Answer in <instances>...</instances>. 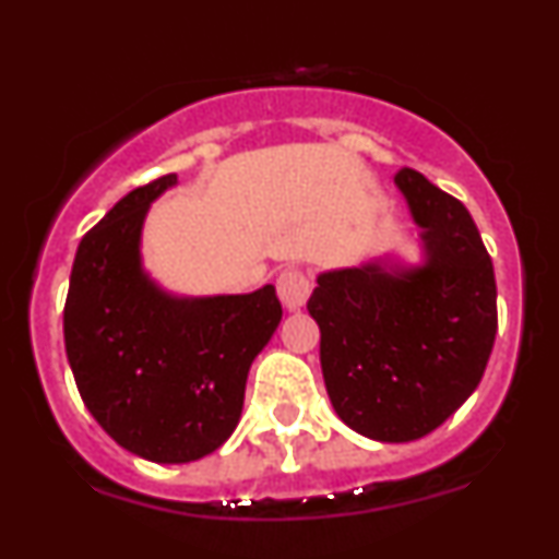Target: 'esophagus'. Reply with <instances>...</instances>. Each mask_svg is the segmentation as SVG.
<instances>
[{
  "label": "esophagus",
  "instance_id": "esophagus-1",
  "mask_svg": "<svg viewBox=\"0 0 559 559\" xmlns=\"http://www.w3.org/2000/svg\"><path fill=\"white\" fill-rule=\"evenodd\" d=\"M275 288H278L281 305H284L288 312L299 310V307L307 301V297H310V281H307L305 273L294 271V267H288V271L278 275Z\"/></svg>",
  "mask_w": 559,
  "mask_h": 559
}]
</instances>
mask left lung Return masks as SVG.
<instances>
[{
    "mask_svg": "<svg viewBox=\"0 0 559 559\" xmlns=\"http://www.w3.org/2000/svg\"><path fill=\"white\" fill-rule=\"evenodd\" d=\"M420 260L386 252L318 273L307 310L333 409L383 444L423 439L476 391L497 336L491 258L463 202L404 168L394 178Z\"/></svg>",
    "mask_w": 559,
    "mask_h": 559,
    "instance_id": "8db88e82",
    "label": "left lung"
}]
</instances>
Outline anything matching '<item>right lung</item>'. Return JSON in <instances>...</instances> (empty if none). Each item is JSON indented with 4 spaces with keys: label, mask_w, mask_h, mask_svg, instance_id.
<instances>
[{
    "label": "right lung",
    "mask_w": 559,
    "mask_h": 559,
    "mask_svg": "<svg viewBox=\"0 0 559 559\" xmlns=\"http://www.w3.org/2000/svg\"><path fill=\"white\" fill-rule=\"evenodd\" d=\"M176 173L133 189L83 236L66 299V352L94 420L131 454L194 463L239 426L254 357L281 323L275 286L183 297L152 278L141 234Z\"/></svg>",
    "instance_id": "add662e5"
}]
</instances>
